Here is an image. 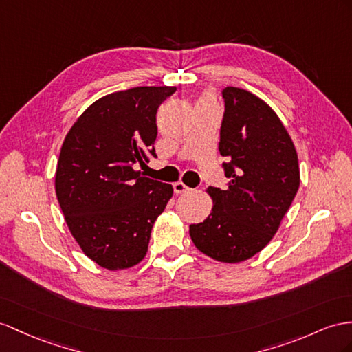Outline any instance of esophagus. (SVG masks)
Masks as SVG:
<instances>
[{
  "label": "esophagus",
  "mask_w": 352,
  "mask_h": 352,
  "mask_svg": "<svg viewBox=\"0 0 352 352\" xmlns=\"http://www.w3.org/2000/svg\"><path fill=\"white\" fill-rule=\"evenodd\" d=\"M190 190V187H187L184 183H182V182H178V183H175L174 184V192L177 193V195H182V193H186V192H188Z\"/></svg>",
  "instance_id": "esophagus-1"
}]
</instances>
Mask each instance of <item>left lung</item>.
Segmentation results:
<instances>
[{"label":"left lung","mask_w":352,"mask_h":352,"mask_svg":"<svg viewBox=\"0 0 352 352\" xmlns=\"http://www.w3.org/2000/svg\"><path fill=\"white\" fill-rule=\"evenodd\" d=\"M220 155L228 188L208 187L214 208L190 224L193 244L219 262L238 263L274 238L300 183L294 144L275 111L248 90H221Z\"/></svg>","instance_id":"left-lung-1"}]
</instances>
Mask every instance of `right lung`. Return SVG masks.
Segmentation results:
<instances>
[{"label": "right lung", "mask_w": 352, "mask_h": 352, "mask_svg": "<svg viewBox=\"0 0 352 352\" xmlns=\"http://www.w3.org/2000/svg\"><path fill=\"white\" fill-rule=\"evenodd\" d=\"M175 92L140 86L107 95L78 117L62 144L55 186L60 210L85 254L110 270L140 263L173 186L135 166L157 157L156 113Z\"/></svg>", "instance_id": "1"}]
</instances>
